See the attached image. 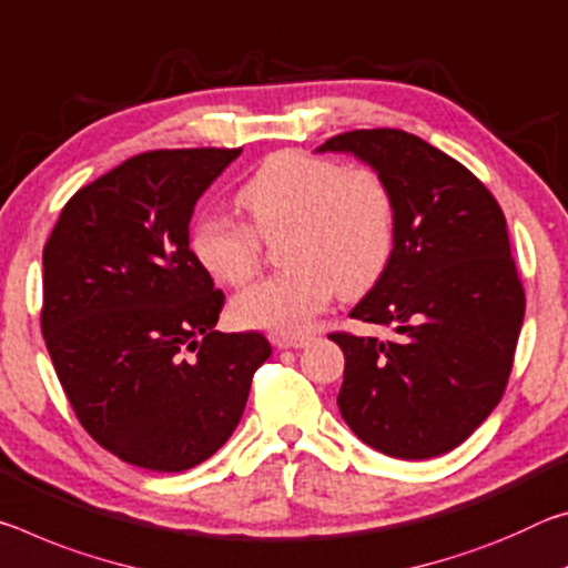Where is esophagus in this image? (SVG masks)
I'll return each instance as SVG.
<instances>
[{
  "instance_id": "esophagus-1",
  "label": "esophagus",
  "mask_w": 568,
  "mask_h": 568,
  "mask_svg": "<svg viewBox=\"0 0 568 568\" xmlns=\"http://www.w3.org/2000/svg\"><path fill=\"white\" fill-rule=\"evenodd\" d=\"M276 349H302L312 342V337H286V334H276V337L272 339Z\"/></svg>"
}]
</instances>
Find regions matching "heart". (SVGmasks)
I'll return each instance as SVG.
<instances>
[{
    "label": "heart",
    "instance_id": "1",
    "mask_svg": "<svg viewBox=\"0 0 568 568\" xmlns=\"http://www.w3.org/2000/svg\"><path fill=\"white\" fill-rule=\"evenodd\" d=\"M244 221L201 216L191 254L216 282L241 286L254 276L262 239H276L282 274L241 292L231 312L241 327L302 334L334 292L369 290L395 248V201L375 171L345 169L329 158L284 151L268 155L241 185Z\"/></svg>",
    "mask_w": 568,
    "mask_h": 568
}]
</instances>
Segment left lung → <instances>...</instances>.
Segmentation results:
<instances>
[{
    "mask_svg": "<svg viewBox=\"0 0 568 568\" xmlns=\"http://www.w3.org/2000/svg\"><path fill=\"white\" fill-rule=\"evenodd\" d=\"M317 153L369 165L397 223L387 268L349 312L393 337H329L345 352L339 413L389 458H435L486 420L514 365L526 296L504 211L466 165L405 130H352Z\"/></svg>",
    "mask_w": 568,
    "mask_h": 568,
    "instance_id": "obj_1",
    "label": "left lung"
}]
</instances>
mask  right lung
<instances>
[{
    "instance_id": "1",
    "label": "right lung",
    "mask_w": 568,
    "mask_h": 568,
    "mask_svg": "<svg viewBox=\"0 0 568 568\" xmlns=\"http://www.w3.org/2000/svg\"><path fill=\"white\" fill-rule=\"evenodd\" d=\"M241 151L130 158L80 189L42 251V334L80 423L130 466L181 473L211 458L272 355L258 332L216 329L189 248L193 206Z\"/></svg>"
}]
</instances>
